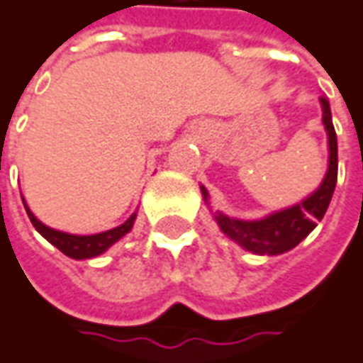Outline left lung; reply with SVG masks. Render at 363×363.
Listing matches in <instances>:
<instances>
[{
	"mask_svg": "<svg viewBox=\"0 0 363 363\" xmlns=\"http://www.w3.org/2000/svg\"><path fill=\"white\" fill-rule=\"evenodd\" d=\"M320 102H322V122L328 132L330 146L328 174L324 177L322 186L298 206L269 215L261 221H239L223 213H215L221 231L241 247H245L247 251L259 255H281L284 251H291L318 225L328 209L334 187H336V179H338V140H336V130L332 124L328 99L322 96ZM201 191L207 201L206 187H201Z\"/></svg>",
	"mask_w": 363,
	"mask_h": 363,
	"instance_id": "obj_1",
	"label": "left lung"
}]
</instances>
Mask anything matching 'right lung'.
I'll return each mask as SVG.
<instances>
[{
    "label": "right lung",
    "mask_w": 363,
    "mask_h": 363,
    "mask_svg": "<svg viewBox=\"0 0 363 363\" xmlns=\"http://www.w3.org/2000/svg\"><path fill=\"white\" fill-rule=\"evenodd\" d=\"M23 199V197H21ZM25 209H27V215L31 219L33 227L43 235L45 239L49 241L51 245H55L61 253H65L67 257L71 259H91V257H99L101 253H104L108 249L110 245H114L118 241L120 237L128 233L134 225V219H136V213L130 215V219H126L124 223L110 229V231H104V233H96V235H69L62 233V231H55L51 227L43 225L37 217H35L27 203H23Z\"/></svg>",
    "instance_id": "right-lung-1"
}]
</instances>
